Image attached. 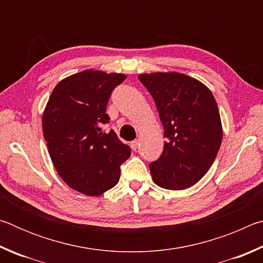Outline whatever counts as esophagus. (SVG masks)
Returning a JSON list of instances; mask_svg holds the SVG:
<instances>
[{
  "label": "esophagus",
  "instance_id": "esophagus-1",
  "mask_svg": "<svg viewBox=\"0 0 263 263\" xmlns=\"http://www.w3.org/2000/svg\"><path fill=\"white\" fill-rule=\"evenodd\" d=\"M138 145H139V141H138V140L132 141V142H131V148H132L133 151H137Z\"/></svg>",
  "mask_w": 263,
  "mask_h": 263
}]
</instances>
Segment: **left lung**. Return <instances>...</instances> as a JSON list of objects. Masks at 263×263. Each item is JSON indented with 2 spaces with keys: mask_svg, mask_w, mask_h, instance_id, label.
<instances>
[{
  "mask_svg": "<svg viewBox=\"0 0 263 263\" xmlns=\"http://www.w3.org/2000/svg\"><path fill=\"white\" fill-rule=\"evenodd\" d=\"M138 78L153 97L166 138L161 157L149 163L154 183L169 190L190 188L206 174L221 144L215 97L198 80L181 73Z\"/></svg>",
  "mask_w": 263,
  "mask_h": 263,
  "instance_id": "1",
  "label": "left lung"
}]
</instances>
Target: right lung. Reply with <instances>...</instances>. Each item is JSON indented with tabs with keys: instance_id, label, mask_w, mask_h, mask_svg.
<instances>
[{
	"instance_id": "right-lung-1",
	"label": "right lung",
	"mask_w": 263,
	"mask_h": 263,
	"mask_svg": "<svg viewBox=\"0 0 263 263\" xmlns=\"http://www.w3.org/2000/svg\"><path fill=\"white\" fill-rule=\"evenodd\" d=\"M126 75L87 69L57 84L43 114V133L58 174L70 188L88 196L105 193L118 183L121 166L131 148L109 123L106 105Z\"/></svg>"
}]
</instances>
